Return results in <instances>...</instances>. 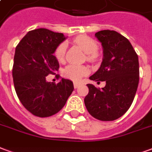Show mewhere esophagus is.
I'll list each match as a JSON object with an SVG mask.
<instances>
[{
  "instance_id": "obj_1",
  "label": "esophagus",
  "mask_w": 152,
  "mask_h": 152,
  "mask_svg": "<svg viewBox=\"0 0 152 152\" xmlns=\"http://www.w3.org/2000/svg\"><path fill=\"white\" fill-rule=\"evenodd\" d=\"M73 85H74V88H75V89H76V88H78V87H79L80 84L78 82H74L73 83Z\"/></svg>"
}]
</instances>
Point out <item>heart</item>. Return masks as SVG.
Wrapping results in <instances>:
<instances>
[{"label": "heart", "instance_id": "1", "mask_svg": "<svg viewBox=\"0 0 152 152\" xmlns=\"http://www.w3.org/2000/svg\"><path fill=\"white\" fill-rule=\"evenodd\" d=\"M74 43L78 45L86 53L87 58L90 61H96L98 59V49L99 45L96 43L95 40L88 36H78L74 40ZM66 43L59 44L53 52V55L58 61H63L66 53ZM89 72V68L84 65H76V64H69L63 70V76L67 79L72 80L73 81H79L83 76L87 75Z\"/></svg>", "mask_w": 152, "mask_h": 152}]
</instances>
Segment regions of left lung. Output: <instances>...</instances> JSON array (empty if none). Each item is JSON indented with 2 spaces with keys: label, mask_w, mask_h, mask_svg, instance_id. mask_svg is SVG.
<instances>
[{
  "label": "left lung",
  "mask_w": 152,
  "mask_h": 152,
  "mask_svg": "<svg viewBox=\"0 0 152 152\" xmlns=\"http://www.w3.org/2000/svg\"><path fill=\"white\" fill-rule=\"evenodd\" d=\"M95 37L102 43L103 58L91 80L105 81L104 88L88 84L85 105L93 117L112 121L130 107L139 82L138 57L127 38L115 31L103 30Z\"/></svg>",
  "instance_id": "obj_1"
}]
</instances>
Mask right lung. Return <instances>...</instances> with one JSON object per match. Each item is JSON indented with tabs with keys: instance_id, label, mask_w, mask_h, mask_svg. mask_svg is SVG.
Returning a JSON list of instances; mask_svg holds the SVG:
<instances>
[{
	"instance_id": "add662e5",
	"label": "right lung",
	"mask_w": 152,
	"mask_h": 152,
	"mask_svg": "<svg viewBox=\"0 0 152 152\" xmlns=\"http://www.w3.org/2000/svg\"><path fill=\"white\" fill-rule=\"evenodd\" d=\"M65 40L63 33L39 28L28 31L15 49L12 69L15 91L23 106L38 117H49L63 108L72 94L73 83L66 79L58 84L47 82L59 64L53 55ZM58 79V74L55 75Z\"/></svg>"
}]
</instances>
